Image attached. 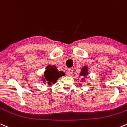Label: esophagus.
Listing matches in <instances>:
<instances>
[{
  "instance_id": "esophagus-1",
  "label": "esophagus",
  "mask_w": 127,
  "mask_h": 127,
  "mask_svg": "<svg viewBox=\"0 0 127 127\" xmlns=\"http://www.w3.org/2000/svg\"><path fill=\"white\" fill-rule=\"evenodd\" d=\"M66 73H67V75H68V76H71V75H72L73 73V70L71 69H68V71L66 72Z\"/></svg>"
}]
</instances>
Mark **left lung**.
<instances>
[{
	"label": "left lung",
	"mask_w": 127,
	"mask_h": 127,
	"mask_svg": "<svg viewBox=\"0 0 127 127\" xmlns=\"http://www.w3.org/2000/svg\"><path fill=\"white\" fill-rule=\"evenodd\" d=\"M89 75V72H88V67L87 66H84L81 69V72L80 73V76H82V80L85 81V78L87 77Z\"/></svg>",
	"instance_id": "obj_1"
}]
</instances>
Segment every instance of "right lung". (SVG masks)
I'll return each mask as SVG.
<instances>
[{
	"label": "right lung",
	"mask_w": 127,
	"mask_h": 127,
	"mask_svg": "<svg viewBox=\"0 0 127 127\" xmlns=\"http://www.w3.org/2000/svg\"><path fill=\"white\" fill-rule=\"evenodd\" d=\"M45 69L46 70L45 71L44 75L42 77V80L44 84L47 83L50 86L52 84H54L59 78L65 75V73L63 71H58L56 66L49 65L47 66Z\"/></svg>",
	"instance_id": "1"
}]
</instances>
